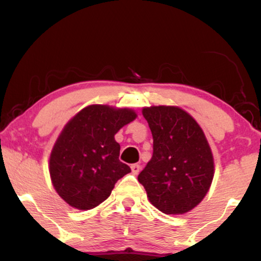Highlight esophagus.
<instances>
[{
    "instance_id": "obj_1",
    "label": "esophagus",
    "mask_w": 261,
    "mask_h": 261,
    "mask_svg": "<svg viewBox=\"0 0 261 261\" xmlns=\"http://www.w3.org/2000/svg\"><path fill=\"white\" fill-rule=\"evenodd\" d=\"M132 168V172H133V175H138L140 170H141V167H140V164H132L130 166Z\"/></svg>"
}]
</instances>
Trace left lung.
I'll return each instance as SVG.
<instances>
[{
	"mask_svg": "<svg viewBox=\"0 0 261 261\" xmlns=\"http://www.w3.org/2000/svg\"><path fill=\"white\" fill-rule=\"evenodd\" d=\"M153 135V156L138 176L149 202L167 215L194 209L209 191L214 156L202 128L182 108L142 110Z\"/></svg>",
	"mask_w": 261,
	"mask_h": 261,
	"instance_id": "obj_1",
	"label": "left lung"
}]
</instances>
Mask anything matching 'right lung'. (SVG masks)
Wrapping results in <instances>:
<instances>
[{"label": "right lung", "instance_id": "obj_1", "mask_svg": "<svg viewBox=\"0 0 261 261\" xmlns=\"http://www.w3.org/2000/svg\"><path fill=\"white\" fill-rule=\"evenodd\" d=\"M135 118L129 108L91 105L66 123L52 148L50 176L69 205L93 209L107 199L118 179L130 172L119 160L114 135Z\"/></svg>", "mask_w": 261, "mask_h": 261}]
</instances>
